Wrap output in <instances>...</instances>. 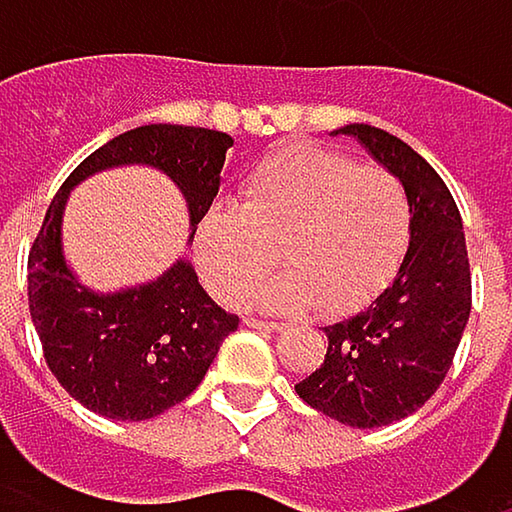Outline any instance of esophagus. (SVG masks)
I'll use <instances>...</instances> for the list:
<instances>
[{
  "instance_id": "esophagus-1",
  "label": "esophagus",
  "mask_w": 512,
  "mask_h": 512,
  "mask_svg": "<svg viewBox=\"0 0 512 512\" xmlns=\"http://www.w3.org/2000/svg\"><path fill=\"white\" fill-rule=\"evenodd\" d=\"M246 326L257 329V332H281V323H269V320H257V317H246Z\"/></svg>"
}]
</instances>
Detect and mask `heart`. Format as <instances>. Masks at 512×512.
I'll return each instance as SVG.
<instances>
[{"label": "heart", "instance_id": "heart-1", "mask_svg": "<svg viewBox=\"0 0 512 512\" xmlns=\"http://www.w3.org/2000/svg\"><path fill=\"white\" fill-rule=\"evenodd\" d=\"M415 210L403 180L385 168L317 148L287 145L260 159L240 186L237 207H210L195 228V260L210 293L228 305L249 293L269 314H350L397 275L412 243Z\"/></svg>", "mask_w": 512, "mask_h": 512}]
</instances>
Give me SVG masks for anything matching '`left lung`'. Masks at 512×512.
Returning a JSON list of instances; mask_svg holds the SVG:
<instances>
[{"mask_svg":"<svg viewBox=\"0 0 512 512\" xmlns=\"http://www.w3.org/2000/svg\"><path fill=\"white\" fill-rule=\"evenodd\" d=\"M412 198V243L394 281L358 314L326 326L323 364L296 385L317 412L358 430L418 412L451 370L471 314V269L457 201L436 168L397 136L347 124Z\"/></svg>","mask_w":512,"mask_h":512,"instance_id":"8db88e82","label":"left lung"}]
</instances>
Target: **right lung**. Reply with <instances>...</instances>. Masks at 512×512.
Returning <instances> with one entry per match:
<instances>
[{
    "mask_svg": "<svg viewBox=\"0 0 512 512\" xmlns=\"http://www.w3.org/2000/svg\"><path fill=\"white\" fill-rule=\"evenodd\" d=\"M231 145L228 133L204 127H136L85 156L55 192L29 252V314L55 379L85 409L115 421H148L177 406L201 385L240 317L207 296L189 260L139 287L88 290L61 249L70 189L118 165L159 168L186 198L192 240L219 192Z\"/></svg>",
    "mask_w": 512,
    "mask_h": 512,
    "instance_id": "1",
    "label": "right lung"
}]
</instances>
